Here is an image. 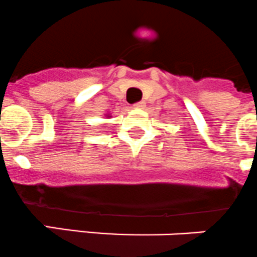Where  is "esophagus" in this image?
<instances>
[{
  "label": "esophagus",
  "mask_w": 257,
  "mask_h": 257,
  "mask_svg": "<svg viewBox=\"0 0 257 257\" xmlns=\"http://www.w3.org/2000/svg\"><path fill=\"white\" fill-rule=\"evenodd\" d=\"M144 105H146V103H144L143 100H141V101H137V103L134 104V108H143Z\"/></svg>",
  "instance_id": "34e87169"
}]
</instances>
